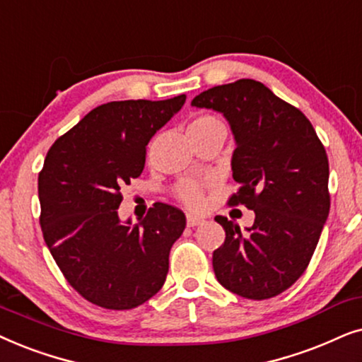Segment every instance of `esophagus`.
<instances>
[{
	"label": "esophagus",
	"instance_id": "1",
	"mask_svg": "<svg viewBox=\"0 0 362 362\" xmlns=\"http://www.w3.org/2000/svg\"><path fill=\"white\" fill-rule=\"evenodd\" d=\"M204 218L202 216H197V215H187V225L189 226H197V225H202L204 223Z\"/></svg>",
	"mask_w": 362,
	"mask_h": 362
}]
</instances>
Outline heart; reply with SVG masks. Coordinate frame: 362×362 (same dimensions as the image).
<instances>
[{"mask_svg":"<svg viewBox=\"0 0 362 362\" xmlns=\"http://www.w3.org/2000/svg\"><path fill=\"white\" fill-rule=\"evenodd\" d=\"M215 125H221V122L214 115L204 114L199 115L192 120L189 125V131H200V129H209L215 127ZM178 197L184 202L185 205H189L190 209H199L204 204V185L199 182H185L184 185L178 189Z\"/></svg>","mask_w":362,"mask_h":362,"instance_id":"heart-1","label":"heart"}]
</instances>
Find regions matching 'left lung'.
Instances as JSON below:
<instances>
[{
	"label": "left lung",
	"mask_w": 362,
	"mask_h": 362,
	"mask_svg": "<svg viewBox=\"0 0 362 362\" xmlns=\"http://www.w3.org/2000/svg\"><path fill=\"white\" fill-rule=\"evenodd\" d=\"M192 105L223 114L237 148L231 170L240 190L230 199L255 211L252 226L226 216L225 242L214 252L221 286L248 300H268L305 273L329 215V163L300 109L253 79L216 86Z\"/></svg>",
	"instance_id": "obj_1"
}]
</instances>
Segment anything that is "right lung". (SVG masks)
Masks as SVG:
<instances>
[{
  "label": "right lung",
  "instance_id": "1",
  "mask_svg": "<svg viewBox=\"0 0 362 362\" xmlns=\"http://www.w3.org/2000/svg\"><path fill=\"white\" fill-rule=\"evenodd\" d=\"M185 99L99 105L46 156L37 180L42 237L69 285L105 310L144 305L165 283L184 211L158 202L134 225L117 209L120 189L144 170L147 144Z\"/></svg>",
  "mask_w": 362,
  "mask_h": 362
}]
</instances>
